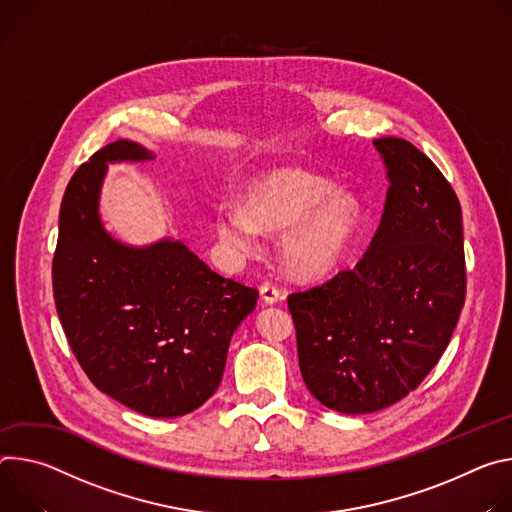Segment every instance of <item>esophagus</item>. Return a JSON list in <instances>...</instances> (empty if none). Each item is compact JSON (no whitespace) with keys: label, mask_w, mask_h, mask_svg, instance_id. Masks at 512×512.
<instances>
[{"label":"esophagus","mask_w":512,"mask_h":512,"mask_svg":"<svg viewBox=\"0 0 512 512\" xmlns=\"http://www.w3.org/2000/svg\"><path fill=\"white\" fill-rule=\"evenodd\" d=\"M260 295H262V301L266 305H274V303L282 301V291L276 285H272V282H262Z\"/></svg>","instance_id":"obj_1"}]
</instances>
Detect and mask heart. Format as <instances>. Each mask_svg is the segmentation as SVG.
I'll use <instances>...</instances> for the list:
<instances>
[{
    "instance_id": "heart-1",
    "label": "heart",
    "mask_w": 512,
    "mask_h": 512,
    "mask_svg": "<svg viewBox=\"0 0 512 512\" xmlns=\"http://www.w3.org/2000/svg\"><path fill=\"white\" fill-rule=\"evenodd\" d=\"M362 225V203L305 168H276L250 181L240 207L217 211L215 234L236 254L254 252L260 232H280L278 254L289 274L319 280L346 258Z\"/></svg>"
}]
</instances>
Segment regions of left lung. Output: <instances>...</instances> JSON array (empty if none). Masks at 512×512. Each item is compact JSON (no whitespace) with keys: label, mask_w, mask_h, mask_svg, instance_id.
<instances>
[{"label":"left lung","mask_w":512,"mask_h":512,"mask_svg":"<svg viewBox=\"0 0 512 512\" xmlns=\"http://www.w3.org/2000/svg\"><path fill=\"white\" fill-rule=\"evenodd\" d=\"M390 181L384 213L352 270L289 295L303 380L344 415L382 411L445 352L466 299L462 207L411 142L378 138Z\"/></svg>","instance_id":"obj_1"}]
</instances>
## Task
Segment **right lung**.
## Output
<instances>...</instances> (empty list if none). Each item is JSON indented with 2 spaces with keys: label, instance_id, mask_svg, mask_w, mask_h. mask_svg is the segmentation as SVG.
<instances>
[{
  "label": "right lung",
  "instance_id": "right-lung-1",
  "mask_svg": "<svg viewBox=\"0 0 512 512\" xmlns=\"http://www.w3.org/2000/svg\"><path fill=\"white\" fill-rule=\"evenodd\" d=\"M154 152L116 140L67 185L52 260L56 313L89 380L111 399L156 419L199 409L217 390L227 348L258 291L213 272L181 240L128 246L101 221L107 164Z\"/></svg>",
  "mask_w": 512,
  "mask_h": 512
}]
</instances>
